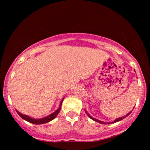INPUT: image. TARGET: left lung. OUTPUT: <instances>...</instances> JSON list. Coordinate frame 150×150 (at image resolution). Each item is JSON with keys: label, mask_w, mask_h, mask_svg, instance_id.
I'll list each match as a JSON object with an SVG mask.
<instances>
[{"label": "left lung", "mask_w": 150, "mask_h": 150, "mask_svg": "<svg viewBox=\"0 0 150 150\" xmlns=\"http://www.w3.org/2000/svg\"><path fill=\"white\" fill-rule=\"evenodd\" d=\"M85 112H86V113H87V116H89V118H92V119L93 120H94V121H96V122H98V123H101V124H110V123H116V122L120 121V120H123V118H125V117H127V116H129V115L130 114V113L132 112V111H130V112H129L128 113H127V114L125 115V116H122V117H120V118H117V119L115 120L114 121H113V122H110V123H105V122L101 121V120H98V119H96V118H93V117H92V116H90V115H89V113H87V111H85Z\"/></svg>", "instance_id": "1"}]
</instances>
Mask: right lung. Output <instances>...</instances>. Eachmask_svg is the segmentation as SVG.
Returning a JSON list of instances; mask_svg holds the SVG:
<instances>
[{
  "label": "right lung",
  "instance_id": "1",
  "mask_svg": "<svg viewBox=\"0 0 150 150\" xmlns=\"http://www.w3.org/2000/svg\"><path fill=\"white\" fill-rule=\"evenodd\" d=\"M64 99V98H63ZM63 99H62L61 101V104H60V106L59 108H58L57 110H56L55 112H53V113H51V114H50L49 116L45 117V118H40V119H35V118H31V117L27 116V115H24L22 114V113H20L18 111H17V113H18L19 116L21 117L22 118H23L24 120H27V121L30 122V123H34V124H37V125H39V124H44V123H48V122L51 121V120H52L53 119H54L55 118H56V116H57V115L58 114V113L60 112V111H61V105H62V101H63Z\"/></svg>",
  "mask_w": 150,
  "mask_h": 150
}]
</instances>
